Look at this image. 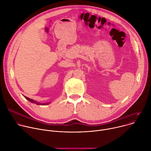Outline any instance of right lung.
I'll return each mask as SVG.
<instances>
[{"label": "right lung", "instance_id": "right-lung-1", "mask_svg": "<svg viewBox=\"0 0 151 151\" xmlns=\"http://www.w3.org/2000/svg\"><path fill=\"white\" fill-rule=\"evenodd\" d=\"M24 97L27 99V100H28L29 102H32V103H34V104H36L37 105H48L49 103H45V104H41V103H39V102H37L35 101H34L33 99H30V98H27V97H26V96H24Z\"/></svg>", "mask_w": 151, "mask_h": 151}]
</instances>
